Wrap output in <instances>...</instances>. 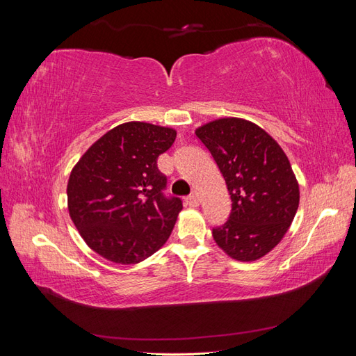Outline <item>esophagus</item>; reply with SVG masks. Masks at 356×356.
Instances as JSON below:
<instances>
[{
    "label": "esophagus",
    "instance_id": "1",
    "mask_svg": "<svg viewBox=\"0 0 356 356\" xmlns=\"http://www.w3.org/2000/svg\"><path fill=\"white\" fill-rule=\"evenodd\" d=\"M184 202H186L187 207H190V208H197L199 207V199H197L196 195H190V196L184 197Z\"/></svg>",
    "mask_w": 356,
    "mask_h": 356
}]
</instances>
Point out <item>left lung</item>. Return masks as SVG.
<instances>
[{
    "instance_id": "obj_1",
    "label": "left lung",
    "mask_w": 356,
    "mask_h": 356,
    "mask_svg": "<svg viewBox=\"0 0 356 356\" xmlns=\"http://www.w3.org/2000/svg\"><path fill=\"white\" fill-rule=\"evenodd\" d=\"M225 179L229 220L213 241L238 261H255L282 241L298 209V182L284 149L264 129L225 117L196 129Z\"/></svg>"
}]
</instances>
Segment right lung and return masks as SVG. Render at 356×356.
Masks as SVG:
<instances>
[{
	"label": "right lung",
	"mask_w": 356,
	"mask_h": 356,
	"mask_svg": "<svg viewBox=\"0 0 356 356\" xmlns=\"http://www.w3.org/2000/svg\"><path fill=\"white\" fill-rule=\"evenodd\" d=\"M177 131L144 122L118 124L101 136L68 179V211L84 242L118 264H136L159 251L182 202L166 197L157 168Z\"/></svg>",
	"instance_id": "obj_1"
}]
</instances>
